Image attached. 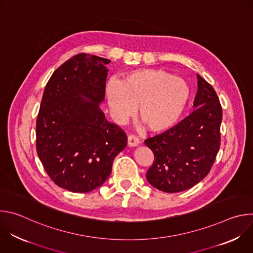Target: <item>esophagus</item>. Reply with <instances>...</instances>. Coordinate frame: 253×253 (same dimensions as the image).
Masks as SVG:
<instances>
[{"instance_id": "1", "label": "esophagus", "mask_w": 253, "mask_h": 253, "mask_svg": "<svg viewBox=\"0 0 253 253\" xmlns=\"http://www.w3.org/2000/svg\"><path fill=\"white\" fill-rule=\"evenodd\" d=\"M139 139H138V137L137 136H135V135H129L128 136V145L129 146H137L138 144H139Z\"/></svg>"}]
</instances>
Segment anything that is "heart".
I'll list each match as a JSON object with an SVG mask.
<instances>
[{
  "label": "heart",
  "mask_w": 253,
  "mask_h": 253,
  "mask_svg": "<svg viewBox=\"0 0 253 253\" xmlns=\"http://www.w3.org/2000/svg\"><path fill=\"white\" fill-rule=\"evenodd\" d=\"M106 97L119 122L132 116L139 105V117L150 130L160 132L174 126L190 99L187 82L163 70L141 69L127 73L121 82L111 80Z\"/></svg>",
  "instance_id": "1"
}]
</instances>
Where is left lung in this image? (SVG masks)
I'll return each mask as SVG.
<instances>
[{"mask_svg":"<svg viewBox=\"0 0 253 253\" xmlns=\"http://www.w3.org/2000/svg\"><path fill=\"white\" fill-rule=\"evenodd\" d=\"M197 79L196 110L171 129L144 141L154 154L146 178L163 192H181L200 182L220 147L222 108L218 96L200 75Z\"/></svg>","mask_w":253,"mask_h":253,"instance_id":"1","label":"left lung"}]
</instances>
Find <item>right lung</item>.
<instances>
[{"instance_id":"right-lung-1","label":"right lung","mask_w":253,"mask_h":253,"mask_svg":"<svg viewBox=\"0 0 253 253\" xmlns=\"http://www.w3.org/2000/svg\"><path fill=\"white\" fill-rule=\"evenodd\" d=\"M110 60L86 53L63 63L49 79L36 124V148L52 181L86 193L101 186L127 135L107 121L99 104L105 98Z\"/></svg>"}]
</instances>
